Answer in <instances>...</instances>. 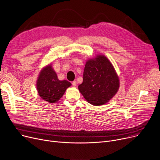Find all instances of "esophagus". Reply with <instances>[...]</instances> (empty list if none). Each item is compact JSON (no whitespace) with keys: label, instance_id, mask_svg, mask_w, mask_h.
<instances>
[{"label":"esophagus","instance_id":"34e87169","mask_svg":"<svg viewBox=\"0 0 160 160\" xmlns=\"http://www.w3.org/2000/svg\"><path fill=\"white\" fill-rule=\"evenodd\" d=\"M72 85H73V87H76V86H77V81H73L72 82Z\"/></svg>","mask_w":160,"mask_h":160}]
</instances>
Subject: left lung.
<instances>
[{
	"mask_svg": "<svg viewBox=\"0 0 160 160\" xmlns=\"http://www.w3.org/2000/svg\"><path fill=\"white\" fill-rule=\"evenodd\" d=\"M119 88V77L105 55H97L87 61L82 82L78 88L88 102L94 106L106 104L116 94Z\"/></svg>",
	"mask_w": 160,
	"mask_h": 160,
	"instance_id": "left-lung-1",
	"label": "left lung"
}]
</instances>
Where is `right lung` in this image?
Instances as JSON below:
<instances>
[{
  "instance_id": "right-lung-1",
  "label": "right lung",
  "mask_w": 160,
  "mask_h": 160,
  "mask_svg": "<svg viewBox=\"0 0 160 160\" xmlns=\"http://www.w3.org/2000/svg\"><path fill=\"white\" fill-rule=\"evenodd\" d=\"M72 84L67 81H61L54 71L51 64L46 65L39 72L36 82L39 96L44 101L50 103L59 101L64 92Z\"/></svg>"
}]
</instances>
